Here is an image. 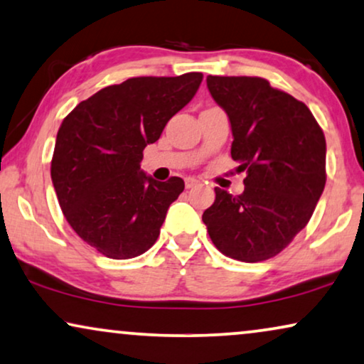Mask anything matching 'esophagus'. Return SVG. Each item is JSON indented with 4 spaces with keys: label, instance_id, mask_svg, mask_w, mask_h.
Returning <instances> with one entry per match:
<instances>
[{
    "label": "esophagus",
    "instance_id": "obj_1",
    "mask_svg": "<svg viewBox=\"0 0 364 364\" xmlns=\"http://www.w3.org/2000/svg\"><path fill=\"white\" fill-rule=\"evenodd\" d=\"M198 179H195V178H186L185 179V185H186V188L188 190H190V188H195V186H198Z\"/></svg>",
    "mask_w": 364,
    "mask_h": 364
}]
</instances>
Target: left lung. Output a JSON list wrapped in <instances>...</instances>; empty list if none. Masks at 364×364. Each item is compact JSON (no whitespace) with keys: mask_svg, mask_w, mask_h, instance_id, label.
I'll list each match as a JSON object with an SVG mask.
<instances>
[{"mask_svg":"<svg viewBox=\"0 0 364 364\" xmlns=\"http://www.w3.org/2000/svg\"><path fill=\"white\" fill-rule=\"evenodd\" d=\"M231 123V158L246 169L238 196L215 188L203 213L223 255L273 258L308 225L326 183V139L308 106L256 76H208Z\"/></svg>","mask_w":364,"mask_h":364,"instance_id":"8db88e82","label":"left lung"}]
</instances>
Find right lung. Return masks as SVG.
I'll return each instance as SVG.
<instances>
[{"label":"right lung","instance_id":"add662e5","mask_svg":"<svg viewBox=\"0 0 364 364\" xmlns=\"http://www.w3.org/2000/svg\"><path fill=\"white\" fill-rule=\"evenodd\" d=\"M201 80V73L129 77L81 101L63 119L51 159L53 186L66 221L101 255L134 258L158 240L185 181L148 176L143 149L158 141Z\"/></svg>","mask_w":364,"mask_h":364}]
</instances>
